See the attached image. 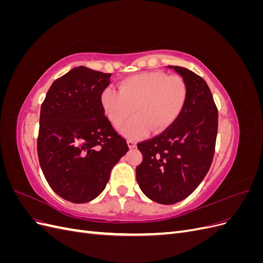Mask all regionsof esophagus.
I'll return each instance as SVG.
<instances>
[{"label":"esophagus","mask_w":263,"mask_h":263,"mask_svg":"<svg viewBox=\"0 0 263 263\" xmlns=\"http://www.w3.org/2000/svg\"><path fill=\"white\" fill-rule=\"evenodd\" d=\"M127 145H128V147H129L130 149H133V148H136L137 142L135 141V140H128V141H127Z\"/></svg>","instance_id":"1"}]
</instances>
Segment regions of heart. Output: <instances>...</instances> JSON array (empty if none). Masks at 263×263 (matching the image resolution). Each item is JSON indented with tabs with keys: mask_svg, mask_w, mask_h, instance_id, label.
Wrapping results in <instances>:
<instances>
[{
	"mask_svg": "<svg viewBox=\"0 0 263 263\" xmlns=\"http://www.w3.org/2000/svg\"><path fill=\"white\" fill-rule=\"evenodd\" d=\"M187 99L186 83L179 76L144 72L124 79L118 91L106 87L101 93V105L108 122L122 128L128 139L145 137L153 129L159 133L169 127L182 113Z\"/></svg>",
	"mask_w": 263,
	"mask_h": 263,
	"instance_id": "b5f03b06",
	"label": "heart"
}]
</instances>
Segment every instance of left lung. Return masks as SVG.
<instances>
[{
  "mask_svg": "<svg viewBox=\"0 0 263 263\" xmlns=\"http://www.w3.org/2000/svg\"><path fill=\"white\" fill-rule=\"evenodd\" d=\"M168 68L186 83L185 106L169 128L137 145L142 162L136 168L142 193L164 205L184 200L200 185L213 161L218 127V112L208 83L186 68Z\"/></svg>",
  "mask_w": 263,
  "mask_h": 263,
  "instance_id": "left-lung-1",
  "label": "left lung"
}]
</instances>
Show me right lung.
I'll return each mask as SVG.
<instances>
[{"mask_svg": "<svg viewBox=\"0 0 263 263\" xmlns=\"http://www.w3.org/2000/svg\"><path fill=\"white\" fill-rule=\"evenodd\" d=\"M110 73L80 66L57 79L41 108L37 139L44 176L55 194L81 204L98 197L127 151L101 105Z\"/></svg>", "mask_w": 263, "mask_h": 263, "instance_id": "1", "label": "right lung"}]
</instances>
